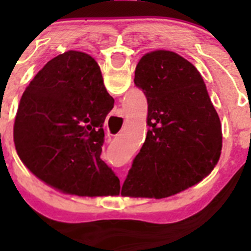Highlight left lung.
Here are the masks:
<instances>
[{"instance_id": "left-lung-1", "label": "left lung", "mask_w": 251, "mask_h": 251, "mask_svg": "<svg viewBox=\"0 0 251 251\" xmlns=\"http://www.w3.org/2000/svg\"><path fill=\"white\" fill-rule=\"evenodd\" d=\"M134 84L147 98L150 129L121 195L165 199L197 185L223 148L220 118L201 74L174 51L154 50L137 64Z\"/></svg>"}]
</instances>
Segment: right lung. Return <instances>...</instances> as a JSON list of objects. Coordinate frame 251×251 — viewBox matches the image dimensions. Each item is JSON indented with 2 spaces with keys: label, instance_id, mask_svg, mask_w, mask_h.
<instances>
[{
  "label": "right lung",
  "instance_id": "right-lung-1",
  "mask_svg": "<svg viewBox=\"0 0 251 251\" xmlns=\"http://www.w3.org/2000/svg\"><path fill=\"white\" fill-rule=\"evenodd\" d=\"M114 99L90 55L51 59L21 97L13 141L22 163L64 194L115 196L119 178L101 161L103 123Z\"/></svg>",
  "mask_w": 251,
  "mask_h": 251
}]
</instances>
